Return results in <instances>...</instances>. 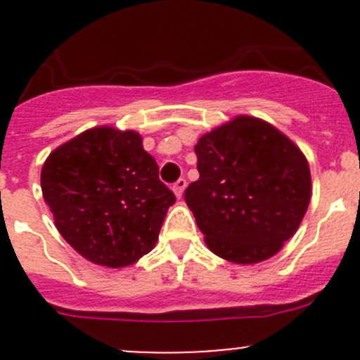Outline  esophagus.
<instances>
[{
	"instance_id": "esophagus-1",
	"label": "esophagus",
	"mask_w": 360,
	"mask_h": 360,
	"mask_svg": "<svg viewBox=\"0 0 360 360\" xmlns=\"http://www.w3.org/2000/svg\"><path fill=\"white\" fill-rule=\"evenodd\" d=\"M184 188H186V179H179V181H177L176 184H174L172 190H174V193H176V197H177V198L183 197Z\"/></svg>"
}]
</instances>
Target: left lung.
Segmentation results:
<instances>
[{
  "label": "left lung",
  "mask_w": 360,
  "mask_h": 360,
  "mask_svg": "<svg viewBox=\"0 0 360 360\" xmlns=\"http://www.w3.org/2000/svg\"><path fill=\"white\" fill-rule=\"evenodd\" d=\"M200 177L184 191L207 248L256 264L284 248L311 197L303 151L277 127L249 115L203 134L195 146Z\"/></svg>",
  "instance_id": "obj_1"
}]
</instances>
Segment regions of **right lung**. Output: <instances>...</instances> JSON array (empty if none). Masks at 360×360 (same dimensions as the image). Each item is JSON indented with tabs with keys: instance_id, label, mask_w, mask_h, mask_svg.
<instances>
[{
	"instance_id": "obj_1",
	"label": "right lung",
	"mask_w": 360,
	"mask_h": 360,
	"mask_svg": "<svg viewBox=\"0 0 360 360\" xmlns=\"http://www.w3.org/2000/svg\"><path fill=\"white\" fill-rule=\"evenodd\" d=\"M41 191L64 240L90 263L134 264L158 240L172 191L136 130L99 125L49 155Z\"/></svg>"
}]
</instances>
